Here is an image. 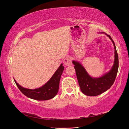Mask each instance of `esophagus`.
Masks as SVG:
<instances>
[{
  "label": "esophagus",
  "instance_id": "esophagus-1",
  "mask_svg": "<svg viewBox=\"0 0 129 129\" xmlns=\"http://www.w3.org/2000/svg\"><path fill=\"white\" fill-rule=\"evenodd\" d=\"M63 63L64 65L66 66H71L72 64V59L71 58H70L69 57H66L64 60H63Z\"/></svg>",
  "mask_w": 129,
  "mask_h": 129
}]
</instances>
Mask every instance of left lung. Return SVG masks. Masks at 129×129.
<instances>
[{"label":"left lung","mask_w":129,"mask_h":129,"mask_svg":"<svg viewBox=\"0 0 129 129\" xmlns=\"http://www.w3.org/2000/svg\"><path fill=\"white\" fill-rule=\"evenodd\" d=\"M100 33H104L101 32ZM105 34V33H104ZM111 40L115 49L114 61L111 69L103 75L99 77H91L88 73L80 62L73 60L72 61L75 69L77 79L81 91L84 95L89 96H95L106 91L110 89L114 83L118 69V57L117 53L116 46L111 37L107 34Z\"/></svg>","instance_id":"1"}]
</instances>
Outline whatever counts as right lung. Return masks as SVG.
<instances>
[{
	"label": "right lung",
	"mask_w": 129,
	"mask_h": 129,
	"mask_svg": "<svg viewBox=\"0 0 129 129\" xmlns=\"http://www.w3.org/2000/svg\"><path fill=\"white\" fill-rule=\"evenodd\" d=\"M64 66L61 63L51 78L40 88L34 89L21 87L14 79L15 84L20 91L28 98L38 101H46L54 98L57 93L59 88L60 78L64 70Z\"/></svg>",
	"instance_id": "add662e5"
}]
</instances>
